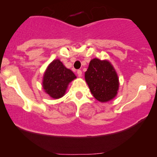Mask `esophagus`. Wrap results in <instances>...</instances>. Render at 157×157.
I'll use <instances>...</instances> for the list:
<instances>
[{"instance_id":"obj_1","label":"esophagus","mask_w":157,"mask_h":157,"mask_svg":"<svg viewBox=\"0 0 157 157\" xmlns=\"http://www.w3.org/2000/svg\"><path fill=\"white\" fill-rule=\"evenodd\" d=\"M77 74H78V77H81V76H82V71L81 70H78L77 71Z\"/></svg>"}]
</instances>
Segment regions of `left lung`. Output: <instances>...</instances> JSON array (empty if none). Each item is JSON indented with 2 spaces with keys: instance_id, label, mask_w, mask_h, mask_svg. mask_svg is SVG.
Returning a JSON list of instances; mask_svg holds the SVG:
<instances>
[{
  "instance_id": "obj_1",
  "label": "left lung",
  "mask_w": 157,
  "mask_h": 157,
  "mask_svg": "<svg viewBox=\"0 0 157 157\" xmlns=\"http://www.w3.org/2000/svg\"><path fill=\"white\" fill-rule=\"evenodd\" d=\"M85 80L94 98L100 102H107L117 96L119 78L113 66L106 60L92 59L85 72Z\"/></svg>"
}]
</instances>
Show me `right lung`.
<instances>
[{"mask_svg": "<svg viewBox=\"0 0 157 157\" xmlns=\"http://www.w3.org/2000/svg\"><path fill=\"white\" fill-rule=\"evenodd\" d=\"M76 78L72 71L66 68L60 60H54L44 73L43 88L51 97L57 99L65 94L69 83Z\"/></svg>", "mask_w": 157, "mask_h": 157, "instance_id": "add662e5", "label": "right lung"}]
</instances>
